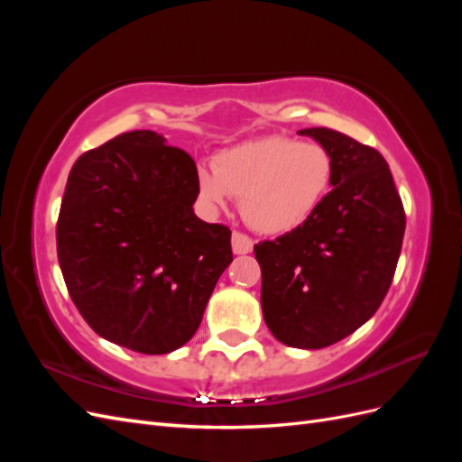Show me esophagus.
Listing matches in <instances>:
<instances>
[{"instance_id": "obj_1", "label": "esophagus", "mask_w": 462, "mask_h": 462, "mask_svg": "<svg viewBox=\"0 0 462 462\" xmlns=\"http://www.w3.org/2000/svg\"><path fill=\"white\" fill-rule=\"evenodd\" d=\"M231 246H233V253L235 254H248V253H253L254 243L245 233L235 231L233 236H231Z\"/></svg>"}]
</instances>
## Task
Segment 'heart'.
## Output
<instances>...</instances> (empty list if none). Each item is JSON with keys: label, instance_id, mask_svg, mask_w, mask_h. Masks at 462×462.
I'll list each match as a JSON object with an SVG mask.
<instances>
[{"label": "heart", "instance_id": "1", "mask_svg": "<svg viewBox=\"0 0 462 462\" xmlns=\"http://www.w3.org/2000/svg\"><path fill=\"white\" fill-rule=\"evenodd\" d=\"M335 163L314 143L263 136L219 152L214 170L200 165L197 187L209 212L241 199V214L263 235H283L309 221L329 194Z\"/></svg>", "mask_w": 462, "mask_h": 462}]
</instances>
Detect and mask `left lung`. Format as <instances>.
<instances>
[{
    "label": "left lung",
    "mask_w": 462,
    "mask_h": 462,
    "mask_svg": "<svg viewBox=\"0 0 462 462\" xmlns=\"http://www.w3.org/2000/svg\"><path fill=\"white\" fill-rule=\"evenodd\" d=\"M299 134L331 153L333 189L304 226L254 246L260 302L277 341L324 348L380 309L401 254L404 209L380 152L324 127Z\"/></svg>",
    "instance_id": "1"
}]
</instances>
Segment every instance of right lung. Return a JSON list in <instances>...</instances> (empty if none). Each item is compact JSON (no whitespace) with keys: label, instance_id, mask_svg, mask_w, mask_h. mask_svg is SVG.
<instances>
[{"label":"right lung","instance_id":"1","mask_svg":"<svg viewBox=\"0 0 462 462\" xmlns=\"http://www.w3.org/2000/svg\"><path fill=\"white\" fill-rule=\"evenodd\" d=\"M197 163L153 131H133L75 162L58 219L65 285L100 337L167 355L197 333L231 231L194 214Z\"/></svg>","mask_w":462,"mask_h":462}]
</instances>
